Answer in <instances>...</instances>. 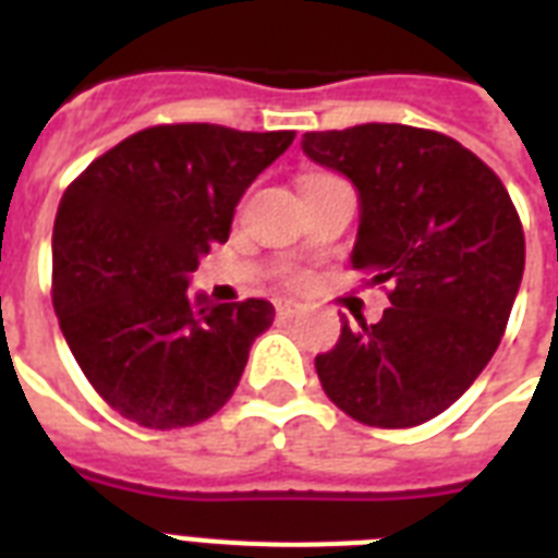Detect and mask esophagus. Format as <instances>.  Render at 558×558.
Masks as SVG:
<instances>
[{
  "label": "esophagus",
  "instance_id": "34e87169",
  "mask_svg": "<svg viewBox=\"0 0 558 558\" xmlns=\"http://www.w3.org/2000/svg\"><path fill=\"white\" fill-rule=\"evenodd\" d=\"M275 313H278L280 318H292V315L301 313V304L292 301V298H275Z\"/></svg>",
  "mask_w": 558,
  "mask_h": 558
}]
</instances>
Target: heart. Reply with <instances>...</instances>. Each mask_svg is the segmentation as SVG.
Returning <instances> with one entry per match:
<instances>
[{
  "label": "heart",
  "instance_id": "obj_1",
  "mask_svg": "<svg viewBox=\"0 0 558 558\" xmlns=\"http://www.w3.org/2000/svg\"><path fill=\"white\" fill-rule=\"evenodd\" d=\"M287 278H289V280H298V275H287Z\"/></svg>",
  "mask_w": 558,
  "mask_h": 558
}]
</instances>
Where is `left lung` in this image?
<instances>
[{
  "mask_svg": "<svg viewBox=\"0 0 558 558\" xmlns=\"http://www.w3.org/2000/svg\"><path fill=\"white\" fill-rule=\"evenodd\" d=\"M301 147L356 185L350 263L390 301L381 322H344L315 356L324 393L376 428L428 423L501 344L524 275L519 210L493 168L434 130L359 124Z\"/></svg>",
  "mask_w": 558,
  "mask_h": 558,
  "instance_id": "left-lung-1",
  "label": "left lung"
}]
</instances>
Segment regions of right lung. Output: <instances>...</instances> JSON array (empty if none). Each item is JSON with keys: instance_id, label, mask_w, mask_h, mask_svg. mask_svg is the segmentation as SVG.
<instances>
[{"instance_id": "obj_1", "label": "right lung", "mask_w": 558, "mask_h": 558, "mask_svg": "<svg viewBox=\"0 0 558 558\" xmlns=\"http://www.w3.org/2000/svg\"><path fill=\"white\" fill-rule=\"evenodd\" d=\"M292 138V130L147 126L65 187L51 301L72 356L121 416L168 432L231 399L275 306L191 301L187 278L210 245L226 243L245 187Z\"/></svg>"}]
</instances>
